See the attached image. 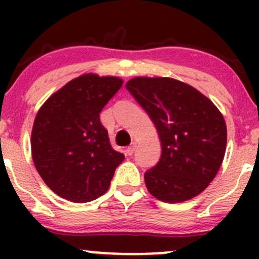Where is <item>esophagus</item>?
I'll return each mask as SVG.
<instances>
[{
    "label": "esophagus",
    "mask_w": 259,
    "mask_h": 259,
    "mask_svg": "<svg viewBox=\"0 0 259 259\" xmlns=\"http://www.w3.org/2000/svg\"><path fill=\"white\" fill-rule=\"evenodd\" d=\"M135 148H136L135 142H133V144L130 145V146H127V148L125 150V152H126L127 156H133L134 152H135Z\"/></svg>",
    "instance_id": "obj_1"
}]
</instances>
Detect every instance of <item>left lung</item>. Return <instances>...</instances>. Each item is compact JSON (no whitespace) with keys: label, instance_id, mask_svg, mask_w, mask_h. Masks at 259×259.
Instances as JSON below:
<instances>
[{"label":"left lung","instance_id":"obj_1","mask_svg":"<svg viewBox=\"0 0 259 259\" xmlns=\"http://www.w3.org/2000/svg\"><path fill=\"white\" fill-rule=\"evenodd\" d=\"M125 88L150 115L162 145L158 163L145 173L150 194L167 203L200 195L224 158L222 113L195 88L171 78L138 76Z\"/></svg>","mask_w":259,"mask_h":259}]
</instances>
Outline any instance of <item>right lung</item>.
I'll list each match as a JSON object with an SVG mask.
<instances>
[{"instance_id": "obj_1", "label": "right lung", "mask_w": 259, "mask_h": 259, "mask_svg": "<svg viewBox=\"0 0 259 259\" xmlns=\"http://www.w3.org/2000/svg\"><path fill=\"white\" fill-rule=\"evenodd\" d=\"M121 85L117 76L84 74L38 109L31 132L32 160L45 184L62 198L76 203L96 200L124 160L100 120Z\"/></svg>"}]
</instances>
